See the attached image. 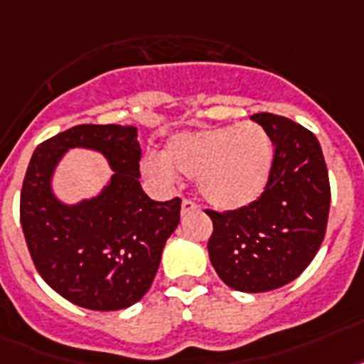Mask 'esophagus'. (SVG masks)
Wrapping results in <instances>:
<instances>
[{
    "instance_id": "34e87169",
    "label": "esophagus",
    "mask_w": 364,
    "mask_h": 364,
    "mask_svg": "<svg viewBox=\"0 0 364 364\" xmlns=\"http://www.w3.org/2000/svg\"><path fill=\"white\" fill-rule=\"evenodd\" d=\"M196 208H198L196 203L192 202V200H188V198H185V200L181 202V213H183V215H185V213H188V211H194Z\"/></svg>"
}]
</instances>
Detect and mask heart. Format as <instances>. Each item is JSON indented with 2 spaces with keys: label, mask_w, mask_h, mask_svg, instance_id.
I'll return each mask as SVG.
<instances>
[{
  "label": "heart",
  "mask_w": 364,
  "mask_h": 364,
  "mask_svg": "<svg viewBox=\"0 0 364 364\" xmlns=\"http://www.w3.org/2000/svg\"><path fill=\"white\" fill-rule=\"evenodd\" d=\"M273 144L256 123L185 132L168 141L164 156H146L144 173L159 185H172L176 171L198 177V188L209 205L233 211L250 205L267 185Z\"/></svg>",
  "instance_id": "1"
}]
</instances>
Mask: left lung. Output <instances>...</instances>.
<instances>
[{
  "label": "left lung",
  "instance_id": "1",
  "mask_svg": "<svg viewBox=\"0 0 364 364\" xmlns=\"http://www.w3.org/2000/svg\"><path fill=\"white\" fill-rule=\"evenodd\" d=\"M273 141L262 196L233 211L205 209L213 220L209 259L237 291H271L299 277L326 237L331 187L320 141L282 115H250Z\"/></svg>",
  "mask_w": 364,
  "mask_h": 364
}]
</instances>
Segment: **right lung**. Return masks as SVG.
Returning <instances> with one entry per match:
<instances>
[{
    "label": "right lung",
    "mask_w": 364,
    "mask_h": 364,
    "mask_svg": "<svg viewBox=\"0 0 364 364\" xmlns=\"http://www.w3.org/2000/svg\"><path fill=\"white\" fill-rule=\"evenodd\" d=\"M70 146L100 151L114 170L97 198L65 206L49 179ZM141 149L132 125H76L35 149L20 194V223L44 282L90 310H121L151 288L162 249L179 224L181 200L141 191Z\"/></svg>",
    "instance_id": "1"
}]
</instances>
